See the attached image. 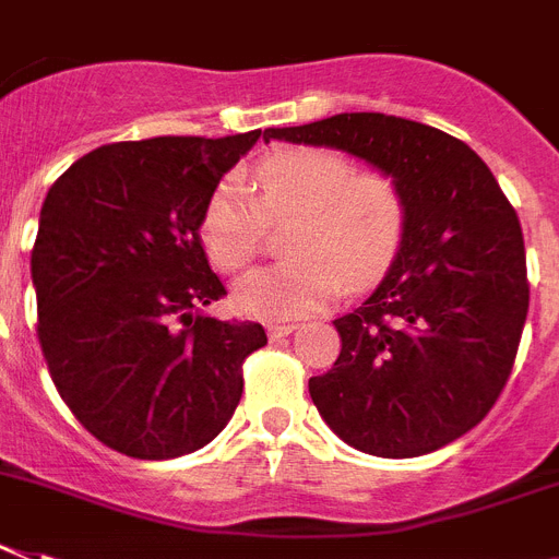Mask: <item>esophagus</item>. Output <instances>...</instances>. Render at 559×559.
Wrapping results in <instances>:
<instances>
[{"mask_svg": "<svg viewBox=\"0 0 559 559\" xmlns=\"http://www.w3.org/2000/svg\"><path fill=\"white\" fill-rule=\"evenodd\" d=\"M293 330H295L293 323H266V335H270L272 341H278V337H287Z\"/></svg>", "mask_w": 559, "mask_h": 559, "instance_id": "esophagus-1", "label": "esophagus"}]
</instances>
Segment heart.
<instances>
[{
	"instance_id": "b5f03b06",
	"label": "heart",
	"mask_w": 559,
	"mask_h": 559,
	"mask_svg": "<svg viewBox=\"0 0 559 559\" xmlns=\"http://www.w3.org/2000/svg\"><path fill=\"white\" fill-rule=\"evenodd\" d=\"M252 185L224 176L201 213V243L222 272L252 264L270 224L287 229L289 258L238 281V312L287 321L326 307L341 289L378 281L401 252L409 199L386 170H358L337 150L287 147L261 158Z\"/></svg>"
}]
</instances>
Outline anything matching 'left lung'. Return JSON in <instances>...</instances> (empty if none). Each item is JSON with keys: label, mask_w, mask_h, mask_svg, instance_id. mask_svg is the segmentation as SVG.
<instances>
[{"label": "left lung", "mask_w": 559, "mask_h": 559, "mask_svg": "<svg viewBox=\"0 0 559 559\" xmlns=\"http://www.w3.org/2000/svg\"><path fill=\"white\" fill-rule=\"evenodd\" d=\"M264 139L346 150L401 181L409 227L383 281L337 318L341 355L309 378L349 447L417 457L489 415L528 312L526 247L497 178L461 139L383 112H341Z\"/></svg>", "instance_id": "1"}]
</instances>
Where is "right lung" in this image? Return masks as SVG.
Returning a JSON list of instances; mask_svg holds the SVG:
<instances>
[{
	"label": "right lung",
	"instance_id": "right-lung-1",
	"mask_svg": "<svg viewBox=\"0 0 559 559\" xmlns=\"http://www.w3.org/2000/svg\"><path fill=\"white\" fill-rule=\"evenodd\" d=\"M261 130L158 135L93 150L56 178L31 252L36 335L68 409L139 461H170L227 426L252 321L199 309L227 295L201 247V213Z\"/></svg>",
	"mask_w": 559,
	"mask_h": 559
}]
</instances>
